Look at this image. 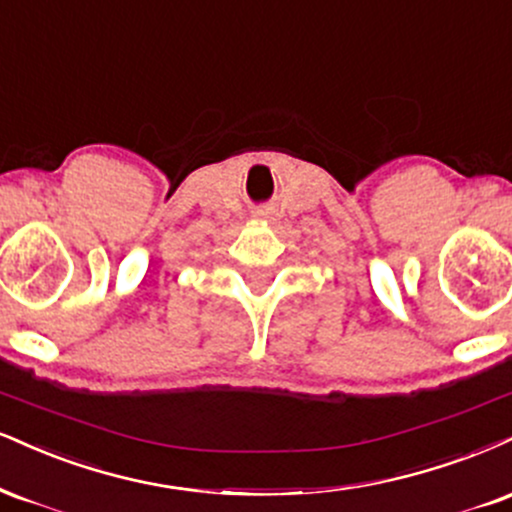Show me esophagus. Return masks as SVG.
I'll use <instances>...</instances> for the list:
<instances>
[{
  "instance_id": "1",
  "label": "esophagus",
  "mask_w": 512,
  "mask_h": 512,
  "mask_svg": "<svg viewBox=\"0 0 512 512\" xmlns=\"http://www.w3.org/2000/svg\"><path fill=\"white\" fill-rule=\"evenodd\" d=\"M257 219H262V221H267L269 217H267V214H260V217H257Z\"/></svg>"
}]
</instances>
